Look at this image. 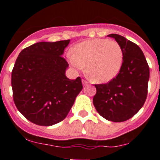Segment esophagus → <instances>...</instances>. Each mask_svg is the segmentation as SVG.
Returning a JSON list of instances; mask_svg holds the SVG:
<instances>
[{"label":"esophagus","instance_id":"34e87169","mask_svg":"<svg viewBox=\"0 0 160 160\" xmlns=\"http://www.w3.org/2000/svg\"><path fill=\"white\" fill-rule=\"evenodd\" d=\"M82 83H83V85H88V82L86 80H82Z\"/></svg>","mask_w":160,"mask_h":160}]
</instances>
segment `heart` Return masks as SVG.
I'll return each instance as SVG.
<instances>
[{
    "label": "heart",
    "instance_id": "obj_1",
    "mask_svg": "<svg viewBox=\"0 0 160 160\" xmlns=\"http://www.w3.org/2000/svg\"><path fill=\"white\" fill-rule=\"evenodd\" d=\"M123 59V50L118 42L95 38L76 45L70 62L78 69L87 66L88 75L93 81L106 83L117 77Z\"/></svg>",
    "mask_w": 160,
    "mask_h": 160
}]
</instances>
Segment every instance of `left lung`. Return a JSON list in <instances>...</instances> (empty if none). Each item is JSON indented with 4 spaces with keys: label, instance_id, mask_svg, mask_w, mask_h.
Returning a JSON list of instances; mask_svg holds the SVG:
<instances>
[{
    "label": "left lung",
    "instance_id": "8db88e82",
    "mask_svg": "<svg viewBox=\"0 0 160 160\" xmlns=\"http://www.w3.org/2000/svg\"><path fill=\"white\" fill-rule=\"evenodd\" d=\"M114 38L122 46L124 59L120 72L107 83L95 84L93 104L108 121L122 122L133 117L144 104L148 95L149 66L141 48L117 34Z\"/></svg>",
    "mask_w": 160,
    "mask_h": 160
}]
</instances>
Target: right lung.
Segmentation results:
<instances>
[{"label": "right lung", "mask_w": 160, "mask_h": 160, "mask_svg": "<svg viewBox=\"0 0 160 160\" xmlns=\"http://www.w3.org/2000/svg\"><path fill=\"white\" fill-rule=\"evenodd\" d=\"M70 40L40 42L23 49L12 72L16 107L32 123L49 126L68 115L83 88L81 78L65 76L68 64L62 58Z\"/></svg>", "instance_id": "1"}]
</instances>
